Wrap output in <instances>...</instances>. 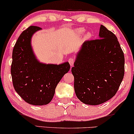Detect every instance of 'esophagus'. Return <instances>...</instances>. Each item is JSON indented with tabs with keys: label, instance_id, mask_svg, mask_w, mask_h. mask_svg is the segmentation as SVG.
<instances>
[{
	"label": "esophagus",
	"instance_id": "1",
	"mask_svg": "<svg viewBox=\"0 0 134 134\" xmlns=\"http://www.w3.org/2000/svg\"><path fill=\"white\" fill-rule=\"evenodd\" d=\"M68 62L70 64L71 66H72L74 65V59L73 58H69L68 59Z\"/></svg>",
	"mask_w": 134,
	"mask_h": 134
}]
</instances>
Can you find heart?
I'll list each match as a JSON object with an SVG mask.
<instances>
[{
  "instance_id": "heart-1",
  "label": "heart",
  "mask_w": 134,
  "mask_h": 134,
  "mask_svg": "<svg viewBox=\"0 0 134 134\" xmlns=\"http://www.w3.org/2000/svg\"><path fill=\"white\" fill-rule=\"evenodd\" d=\"M85 31V30H84L83 29H78L76 30V34L77 36H81L84 34ZM91 37H92V34H91V33L87 32V34L85 35V36H84V40H85V41H87V40H89Z\"/></svg>"
}]
</instances>
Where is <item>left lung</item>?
Masks as SVG:
<instances>
[{
  "instance_id": "obj_1",
  "label": "left lung",
  "mask_w": 134,
  "mask_h": 134,
  "mask_svg": "<svg viewBox=\"0 0 134 134\" xmlns=\"http://www.w3.org/2000/svg\"><path fill=\"white\" fill-rule=\"evenodd\" d=\"M99 38L82 44L71 69L77 97L91 105L113 98L124 74V53L116 36L101 25Z\"/></svg>"
}]
</instances>
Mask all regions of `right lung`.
I'll return each mask as SVG.
<instances>
[{
  "instance_id": "add662e5",
  "label": "right lung",
  "mask_w": 134,
  "mask_h": 134,
  "mask_svg": "<svg viewBox=\"0 0 134 134\" xmlns=\"http://www.w3.org/2000/svg\"><path fill=\"white\" fill-rule=\"evenodd\" d=\"M40 30L39 27L30 26L20 35L13 50L11 66L14 90L25 102L34 105H46L51 101L58 82L70 69L68 62L46 64L37 59L31 41Z\"/></svg>"
}]
</instances>
